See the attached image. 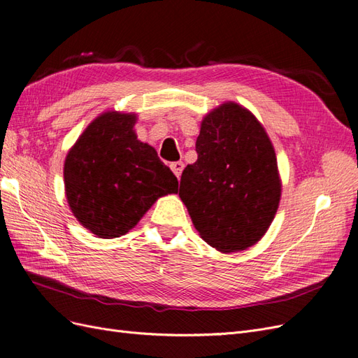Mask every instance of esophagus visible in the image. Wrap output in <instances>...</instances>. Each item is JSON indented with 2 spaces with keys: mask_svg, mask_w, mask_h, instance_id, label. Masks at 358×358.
Listing matches in <instances>:
<instances>
[{
  "mask_svg": "<svg viewBox=\"0 0 358 358\" xmlns=\"http://www.w3.org/2000/svg\"><path fill=\"white\" fill-rule=\"evenodd\" d=\"M171 169H172V172H174V174H176V177L180 180L181 172H182V169H184V164H182V162H174V164H171Z\"/></svg>",
  "mask_w": 358,
  "mask_h": 358,
  "instance_id": "obj_1",
  "label": "esophagus"
}]
</instances>
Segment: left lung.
I'll use <instances>...</instances> for the list:
<instances>
[{
    "label": "left lung",
    "mask_w": 358,
    "mask_h": 358,
    "mask_svg": "<svg viewBox=\"0 0 358 358\" xmlns=\"http://www.w3.org/2000/svg\"><path fill=\"white\" fill-rule=\"evenodd\" d=\"M196 152L198 160L184 168L178 193L194 229L222 252L257 244L275 218L282 186L263 124L227 101L202 119Z\"/></svg>",
    "instance_id": "8db88e82"
}]
</instances>
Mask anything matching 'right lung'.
Instances as JSON below:
<instances>
[{"label": "right lung", "instance_id": "1", "mask_svg": "<svg viewBox=\"0 0 358 358\" xmlns=\"http://www.w3.org/2000/svg\"><path fill=\"white\" fill-rule=\"evenodd\" d=\"M135 113L106 111L92 120L64 162L66 202L98 238L128 234L178 180L155 147L138 140Z\"/></svg>", "mask_w": 358, "mask_h": 358}]
</instances>
